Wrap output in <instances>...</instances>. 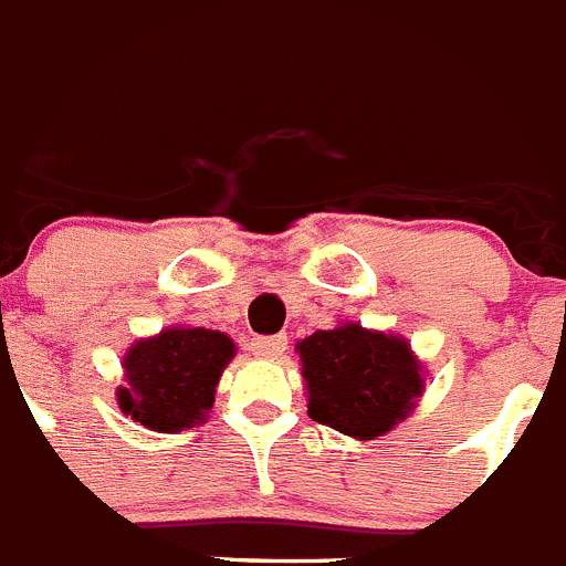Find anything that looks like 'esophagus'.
<instances>
[{
    "label": "esophagus",
    "instance_id": "esophagus-1",
    "mask_svg": "<svg viewBox=\"0 0 566 566\" xmlns=\"http://www.w3.org/2000/svg\"><path fill=\"white\" fill-rule=\"evenodd\" d=\"M250 350H253L255 356L279 358L287 350V336H255L253 342H250Z\"/></svg>",
    "mask_w": 566,
    "mask_h": 566
}]
</instances>
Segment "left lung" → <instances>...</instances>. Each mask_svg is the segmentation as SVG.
<instances>
[{
    "label": "left lung",
    "instance_id": "8db88e82",
    "mask_svg": "<svg viewBox=\"0 0 566 566\" xmlns=\"http://www.w3.org/2000/svg\"><path fill=\"white\" fill-rule=\"evenodd\" d=\"M307 416L344 436L376 439L421 396V367L405 338L342 324L298 342Z\"/></svg>",
    "mask_w": 566,
    "mask_h": 566
}]
</instances>
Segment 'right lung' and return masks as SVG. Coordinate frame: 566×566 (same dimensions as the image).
I'll list each match as a JSON object with an SVG mask.
<instances>
[{
    "label": "right lung",
    "instance_id": "1",
    "mask_svg": "<svg viewBox=\"0 0 566 566\" xmlns=\"http://www.w3.org/2000/svg\"><path fill=\"white\" fill-rule=\"evenodd\" d=\"M233 350L224 333L205 327H170L136 342L125 356L127 387H119V407L159 432L199 424L213 407Z\"/></svg>",
    "mask_w": 566,
    "mask_h": 566
}]
</instances>
